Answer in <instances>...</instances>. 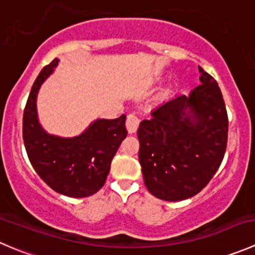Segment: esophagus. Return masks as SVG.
<instances>
[{"mask_svg": "<svg viewBox=\"0 0 255 255\" xmlns=\"http://www.w3.org/2000/svg\"><path fill=\"white\" fill-rule=\"evenodd\" d=\"M138 126H139V120L134 115L128 116L127 121H126V128H127L129 134H133V133L137 132Z\"/></svg>", "mask_w": 255, "mask_h": 255, "instance_id": "34e87169", "label": "esophagus"}]
</instances>
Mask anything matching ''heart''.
<instances>
[{
  "mask_svg": "<svg viewBox=\"0 0 255 255\" xmlns=\"http://www.w3.org/2000/svg\"><path fill=\"white\" fill-rule=\"evenodd\" d=\"M167 96H168V91H164V92H162L159 95V100H164V98L167 97Z\"/></svg>",
  "mask_w": 255,
  "mask_h": 255,
  "instance_id": "b5f03b06",
  "label": "heart"
}]
</instances>
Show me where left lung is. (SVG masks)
Segmentation results:
<instances>
[{
	"mask_svg": "<svg viewBox=\"0 0 255 255\" xmlns=\"http://www.w3.org/2000/svg\"><path fill=\"white\" fill-rule=\"evenodd\" d=\"M201 85L167 101L137 130L143 179L168 202L199 193L218 170L227 148L228 116L221 88L198 67Z\"/></svg>",
	"mask_w": 255,
	"mask_h": 255,
	"instance_id": "1",
	"label": "left lung"
}]
</instances>
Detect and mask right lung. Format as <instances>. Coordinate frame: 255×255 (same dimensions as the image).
Listing matches in <instances>:
<instances>
[{"mask_svg":"<svg viewBox=\"0 0 255 255\" xmlns=\"http://www.w3.org/2000/svg\"><path fill=\"white\" fill-rule=\"evenodd\" d=\"M58 62L54 58L46 66L32 86L23 112V142L32 167L47 185L63 196L85 198L106 183L111 162L127 137L126 116L98 118L75 137L46 132L38 120L37 96Z\"/></svg>","mask_w":255,"mask_h":255,"instance_id":"1","label":"right lung"}]
</instances>
